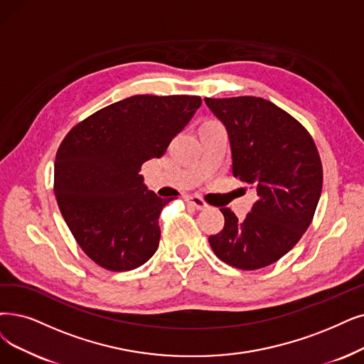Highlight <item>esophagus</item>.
<instances>
[{
    "mask_svg": "<svg viewBox=\"0 0 364 364\" xmlns=\"http://www.w3.org/2000/svg\"><path fill=\"white\" fill-rule=\"evenodd\" d=\"M185 201L188 203V205L196 208V209H198V210H203V209L208 208V203H206L205 200H203L201 197H197V196H186V197H185Z\"/></svg>",
    "mask_w": 364,
    "mask_h": 364,
    "instance_id": "1",
    "label": "esophagus"
}]
</instances>
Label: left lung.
Wrapping results in <instances>:
<instances>
[{"label": "left lung", "mask_w": 364, "mask_h": 364, "mask_svg": "<svg viewBox=\"0 0 364 364\" xmlns=\"http://www.w3.org/2000/svg\"><path fill=\"white\" fill-rule=\"evenodd\" d=\"M227 128L232 174L252 185L257 201L239 221L223 208L224 228L209 236L228 266L257 270L273 264L311 225L323 190V166L309 132L259 97L205 98Z\"/></svg>", "instance_id": "1"}]
</instances>
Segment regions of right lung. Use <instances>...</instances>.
Instances as JSON below:
<instances>
[{"instance_id":"1","label":"right lung","mask_w":364,"mask_h":364,"mask_svg":"<svg viewBox=\"0 0 364 364\" xmlns=\"http://www.w3.org/2000/svg\"><path fill=\"white\" fill-rule=\"evenodd\" d=\"M201 106L198 95H133L73 127L55 158L53 191L82 251L112 272L155 254L170 200L143 185L141 164L161 158Z\"/></svg>"}]
</instances>
